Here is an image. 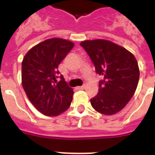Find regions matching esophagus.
Returning a JSON list of instances; mask_svg holds the SVG:
<instances>
[{
    "instance_id": "esophagus-1",
    "label": "esophagus",
    "mask_w": 155,
    "mask_h": 155,
    "mask_svg": "<svg viewBox=\"0 0 155 155\" xmlns=\"http://www.w3.org/2000/svg\"><path fill=\"white\" fill-rule=\"evenodd\" d=\"M84 88H85V86H84V85H82V86H78V87H76V89H77V90H84Z\"/></svg>"
}]
</instances>
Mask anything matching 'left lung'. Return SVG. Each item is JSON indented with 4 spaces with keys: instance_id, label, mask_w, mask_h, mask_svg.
Here are the masks:
<instances>
[{
    "instance_id": "8db88e82",
    "label": "left lung",
    "mask_w": 155,
    "mask_h": 155,
    "mask_svg": "<svg viewBox=\"0 0 155 155\" xmlns=\"http://www.w3.org/2000/svg\"><path fill=\"white\" fill-rule=\"evenodd\" d=\"M81 45L91 59L95 72L104 77L99 83L98 94L91 100L92 107L101 114H116L136 91L140 79L136 59L126 49L110 41H84Z\"/></svg>"
}]
</instances>
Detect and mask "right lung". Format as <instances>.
<instances>
[{"label": "right lung", "mask_w": 155, "mask_h": 155, "mask_svg": "<svg viewBox=\"0 0 155 155\" xmlns=\"http://www.w3.org/2000/svg\"><path fill=\"white\" fill-rule=\"evenodd\" d=\"M73 47L71 41L48 39L32 47L23 59V89L31 104L45 115H59L71 105L73 89L60 74L58 65Z\"/></svg>", "instance_id": "obj_1"}]
</instances>
